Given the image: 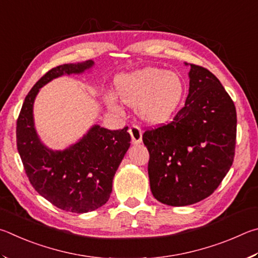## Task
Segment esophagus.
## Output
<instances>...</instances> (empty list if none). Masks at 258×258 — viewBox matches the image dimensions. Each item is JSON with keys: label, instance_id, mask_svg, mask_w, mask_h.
I'll list each match as a JSON object with an SVG mask.
<instances>
[{"label": "esophagus", "instance_id": "1", "mask_svg": "<svg viewBox=\"0 0 258 258\" xmlns=\"http://www.w3.org/2000/svg\"><path fill=\"white\" fill-rule=\"evenodd\" d=\"M129 134L132 136L133 144L137 145V144H141L143 142V133L139 126L137 125H132L129 128Z\"/></svg>", "mask_w": 258, "mask_h": 258}]
</instances>
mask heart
Here are the masks:
<instances>
[{"instance_id":"1","label":"heart","mask_w":258,"mask_h":258,"mask_svg":"<svg viewBox=\"0 0 258 258\" xmlns=\"http://www.w3.org/2000/svg\"><path fill=\"white\" fill-rule=\"evenodd\" d=\"M115 93L122 103L135 107L141 119L148 124L159 125L168 121L181 103L184 83L177 72L146 67L116 77ZM111 110L119 108L113 94L105 95Z\"/></svg>"}]
</instances>
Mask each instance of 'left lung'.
Listing matches in <instances>:
<instances>
[{"mask_svg": "<svg viewBox=\"0 0 258 258\" xmlns=\"http://www.w3.org/2000/svg\"><path fill=\"white\" fill-rule=\"evenodd\" d=\"M188 76L186 104L173 121L143 135L152 194L170 206L212 195L231 168L236 147V106L222 84L200 66L190 64Z\"/></svg>", "mask_w": 258, "mask_h": 258, "instance_id": "left-lung-1", "label": "left lung"}]
</instances>
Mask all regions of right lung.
<instances>
[{"mask_svg":"<svg viewBox=\"0 0 258 258\" xmlns=\"http://www.w3.org/2000/svg\"><path fill=\"white\" fill-rule=\"evenodd\" d=\"M94 61L53 68L35 84L17 121V147L35 190L54 206L71 213H87L110 198L117 168L130 147L128 126L108 130L94 124L83 138L63 151L45 146L35 128L34 102L39 89L64 75H80Z\"/></svg>","mask_w":258,"mask_h":258,"instance_id":"add662e5","label":"right lung"}]
</instances>
